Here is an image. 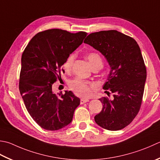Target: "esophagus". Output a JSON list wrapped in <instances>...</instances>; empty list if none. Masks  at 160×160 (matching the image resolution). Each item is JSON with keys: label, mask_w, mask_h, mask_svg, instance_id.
Here are the masks:
<instances>
[{"label": "esophagus", "mask_w": 160, "mask_h": 160, "mask_svg": "<svg viewBox=\"0 0 160 160\" xmlns=\"http://www.w3.org/2000/svg\"><path fill=\"white\" fill-rule=\"evenodd\" d=\"M89 99H87V98H81L80 99V104H84V103H85L87 102H89Z\"/></svg>", "instance_id": "obj_1"}]
</instances>
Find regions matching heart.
Segmentation results:
<instances>
[{"label": "heart", "mask_w": 160, "mask_h": 160, "mask_svg": "<svg viewBox=\"0 0 160 160\" xmlns=\"http://www.w3.org/2000/svg\"><path fill=\"white\" fill-rule=\"evenodd\" d=\"M88 59L89 63L91 65L92 68L97 65H101V67L102 66V61L100 55L97 53L92 52L87 55V57ZM75 59V55L74 54H70L66 59L65 62H64L63 67L64 69L68 71L71 70L72 65L74 62ZM71 89L76 93V95L82 96V97H88L92 93V89L93 87V84L87 82V81H84L80 79H75L72 80L69 84Z\"/></svg>", "instance_id": "heart-1"}]
</instances>
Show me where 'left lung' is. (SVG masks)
Here are the masks:
<instances>
[{"label": "left lung", "mask_w": 160, "mask_h": 160, "mask_svg": "<svg viewBox=\"0 0 160 160\" xmlns=\"http://www.w3.org/2000/svg\"><path fill=\"white\" fill-rule=\"evenodd\" d=\"M84 43L101 52L110 67L103 89L113 93V99H99L102 109L96 123L108 130L123 129L138 114L144 92L146 68L138 43L114 30L90 34Z\"/></svg>", "instance_id": "8db88e82"}]
</instances>
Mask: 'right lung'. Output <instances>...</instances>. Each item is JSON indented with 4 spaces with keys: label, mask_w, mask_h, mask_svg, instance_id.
I'll return each instance as SVG.
<instances>
[{
    "label": "right lung",
    "mask_w": 160,
    "mask_h": 160,
    "mask_svg": "<svg viewBox=\"0 0 160 160\" xmlns=\"http://www.w3.org/2000/svg\"><path fill=\"white\" fill-rule=\"evenodd\" d=\"M87 33L51 29L37 33L22 54L19 91L33 120L47 130H58L73 119L80 100L69 91L56 95L52 84L61 78V67Z\"/></svg>",
    "instance_id": "right-lung-1"
}]
</instances>
